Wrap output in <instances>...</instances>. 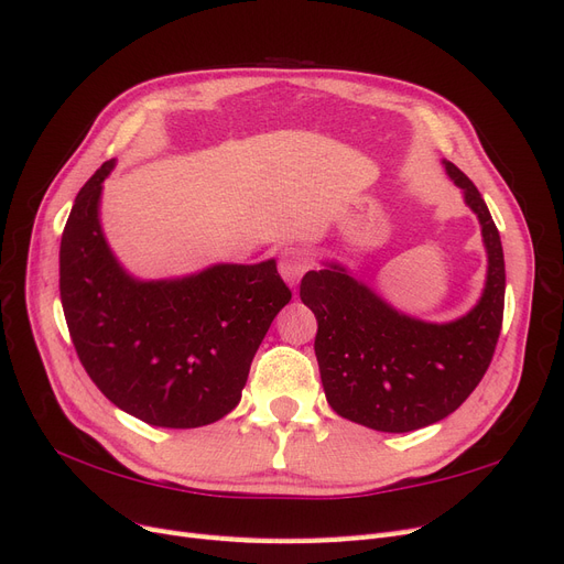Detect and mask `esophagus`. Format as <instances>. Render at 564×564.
I'll return each mask as SVG.
<instances>
[{"mask_svg": "<svg viewBox=\"0 0 564 564\" xmlns=\"http://www.w3.org/2000/svg\"><path fill=\"white\" fill-rule=\"evenodd\" d=\"M311 268V259L308 253H305L303 247L292 245V247H284L282 256H280V275L289 282V284H299V280L303 278V272Z\"/></svg>", "mask_w": 564, "mask_h": 564, "instance_id": "34e87169", "label": "esophagus"}]
</instances>
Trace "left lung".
Segmentation results:
<instances>
[{"instance_id":"8db88e82","label":"left lung","mask_w":564,"mask_h":564,"mask_svg":"<svg viewBox=\"0 0 564 564\" xmlns=\"http://www.w3.org/2000/svg\"><path fill=\"white\" fill-rule=\"evenodd\" d=\"M447 174L480 218L489 253L485 294L466 317L449 324L406 317L334 263L301 280V301L317 317L324 395L338 416L373 431L409 433L449 416L497 350L506 296L501 237L475 183L452 162Z\"/></svg>"}]
</instances>
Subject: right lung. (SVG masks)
<instances>
[{"label":"right lung","mask_w":564,"mask_h":564,"mask_svg":"<svg viewBox=\"0 0 564 564\" xmlns=\"http://www.w3.org/2000/svg\"><path fill=\"white\" fill-rule=\"evenodd\" d=\"M84 183L61 237V303L82 367L127 414L199 429L242 398L270 322L292 299L275 261L214 265L183 280L139 282L119 268L98 224L100 183Z\"/></svg>","instance_id":"obj_1"}]
</instances>
